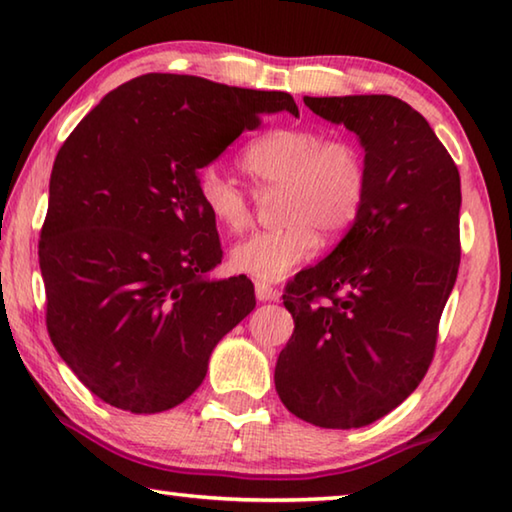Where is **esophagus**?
Masks as SVG:
<instances>
[{
  "mask_svg": "<svg viewBox=\"0 0 512 512\" xmlns=\"http://www.w3.org/2000/svg\"><path fill=\"white\" fill-rule=\"evenodd\" d=\"M256 299L258 301H274L279 299V290H274L270 283L256 281Z\"/></svg>",
  "mask_w": 512,
  "mask_h": 512,
  "instance_id": "esophagus-1",
  "label": "esophagus"
}]
</instances>
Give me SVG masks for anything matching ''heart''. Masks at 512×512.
I'll return each instance as SVG.
<instances>
[{
    "label": "heart",
    "instance_id": "b5f03b06",
    "mask_svg": "<svg viewBox=\"0 0 512 512\" xmlns=\"http://www.w3.org/2000/svg\"><path fill=\"white\" fill-rule=\"evenodd\" d=\"M242 168L258 191H281V227L251 233L229 254L233 270L258 281H279L306 263L317 249V233L324 240L344 236L360 218L371 188L360 143L312 125L261 134L245 148ZM197 197L218 227L238 233L251 224V197L222 170L209 166L197 175Z\"/></svg>",
    "mask_w": 512,
    "mask_h": 512
}]
</instances>
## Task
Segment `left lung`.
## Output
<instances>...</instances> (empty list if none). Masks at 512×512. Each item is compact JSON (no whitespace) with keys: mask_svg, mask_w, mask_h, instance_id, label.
I'll use <instances>...</instances> for the list:
<instances>
[{"mask_svg":"<svg viewBox=\"0 0 512 512\" xmlns=\"http://www.w3.org/2000/svg\"><path fill=\"white\" fill-rule=\"evenodd\" d=\"M360 137L371 188L324 261L285 285L294 333L274 384L294 416L371 425L416 391L461 261V177L423 114L396 96L303 98Z\"/></svg>","mask_w":512,"mask_h":512,"instance_id":"obj_1","label":"left lung"}]
</instances>
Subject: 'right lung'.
<instances>
[{"mask_svg": "<svg viewBox=\"0 0 512 512\" xmlns=\"http://www.w3.org/2000/svg\"><path fill=\"white\" fill-rule=\"evenodd\" d=\"M281 110L299 114L285 92L146 74L112 89L62 143L40 231L47 330L107 405L177 407L254 310L247 276L202 279L222 247L197 170Z\"/></svg>", "mask_w": 512, "mask_h": 512, "instance_id": "obj_1", "label": "right lung"}]
</instances>
